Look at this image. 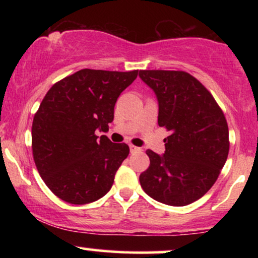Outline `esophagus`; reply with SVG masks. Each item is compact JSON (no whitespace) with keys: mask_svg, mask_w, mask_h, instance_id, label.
<instances>
[{"mask_svg":"<svg viewBox=\"0 0 258 258\" xmlns=\"http://www.w3.org/2000/svg\"><path fill=\"white\" fill-rule=\"evenodd\" d=\"M130 150H131V153H136V152H139V150H141V148L133 146V144H130Z\"/></svg>","mask_w":258,"mask_h":258,"instance_id":"esophagus-1","label":"esophagus"}]
</instances>
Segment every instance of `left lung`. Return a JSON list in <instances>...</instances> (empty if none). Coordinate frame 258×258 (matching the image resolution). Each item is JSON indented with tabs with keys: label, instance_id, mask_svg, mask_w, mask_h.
I'll use <instances>...</instances> for the list:
<instances>
[{
	"label": "left lung",
	"instance_id": "left-lung-1",
	"mask_svg": "<svg viewBox=\"0 0 258 258\" xmlns=\"http://www.w3.org/2000/svg\"><path fill=\"white\" fill-rule=\"evenodd\" d=\"M155 92L158 123L170 131L165 154L147 150L149 167L139 182L159 203L185 206L211 189L229 153V131L223 111L194 76L174 70H139Z\"/></svg>",
	"mask_w": 258,
	"mask_h": 258
}]
</instances>
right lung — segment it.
I'll list each match as a JSON object with an SVG mask.
<instances>
[{
	"mask_svg": "<svg viewBox=\"0 0 258 258\" xmlns=\"http://www.w3.org/2000/svg\"><path fill=\"white\" fill-rule=\"evenodd\" d=\"M138 70L82 69L54 84L32 121V155L41 178L59 199L84 205L110 190L115 173L128 156L125 143L106 132L114 106Z\"/></svg>",
	"mask_w": 258,
	"mask_h": 258,
	"instance_id": "1",
	"label": "right lung"
}]
</instances>
